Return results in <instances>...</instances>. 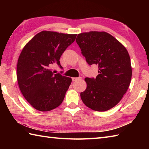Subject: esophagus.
<instances>
[{
  "label": "esophagus",
  "instance_id": "1",
  "mask_svg": "<svg viewBox=\"0 0 149 149\" xmlns=\"http://www.w3.org/2000/svg\"><path fill=\"white\" fill-rule=\"evenodd\" d=\"M81 79V77H73L72 78V81H77L79 79Z\"/></svg>",
  "mask_w": 149,
  "mask_h": 149
}]
</instances>
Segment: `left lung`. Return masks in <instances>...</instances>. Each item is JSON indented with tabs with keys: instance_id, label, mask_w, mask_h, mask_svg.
Wrapping results in <instances>:
<instances>
[{
	"instance_id": "obj_1",
	"label": "left lung",
	"mask_w": 149,
	"mask_h": 149,
	"mask_svg": "<svg viewBox=\"0 0 149 149\" xmlns=\"http://www.w3.org/2000/svg\"><path fill=\"white\" fill-rule=\"evenodd\" d=\"M76 42L90 65H98L96 78H85L86 89L81 93L83 103L90 109L105 111L115 106L131 83V59L125 47L106 32L79 34Z\"/></svg>"
}]
</instances>
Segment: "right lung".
<instances>
[{
    "mask_svg": "<svg viewBox=\"0 0 149 149\" xmlns=\"http://www.w3.org/2000/svg\"><path fill=\"white\" fill-rule=\"evenodd\" d=\"M76 36L43 31L22 50L17 63L18 84L25 99L36 109L49 111L62 103L72 79L54 74L50 68L57 64L63 69L59 59Z\"/></svg>",
    "mask_w": 149,
    "mask_h": 149,
    "instance_id": "1",
    "label": "right lung"
}]
</instances>
